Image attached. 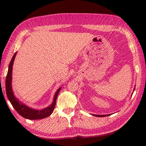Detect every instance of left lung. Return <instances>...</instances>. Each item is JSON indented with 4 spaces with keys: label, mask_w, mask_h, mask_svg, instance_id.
Returning a JSON list of instances; mask_svg holds the SVG:
<instances>
[{
    "label": "left lung",
    "mask_w": 146,
    "mask_h": 146,
    "mask_svg": "<svg viewBox=\"0 0 146 146\" xmlns=\"http://www.w3.org/2000/svg\"><path fill=\"white\" fill-rule=\"evenodd\" d=\"M135 88H134V89H133V92H134V91H135ZM133 95V94H132ZM92 115H93V116H95V117H106V116H109V115H111V114H108V115H95V114H91Z\"/></svg>",
    "instance_id": "obj_1"
}]
</instances>
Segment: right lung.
Segmentation results:
<instances>
[{
	"label": "right lung",
	"mask_w": 146,
	"mask_h": 146,
	"mask_svg": "<svg viewBox=\"0 0 146 146\" xmlns=\"http://www.w3.org/2000/svg\"><path fill=\"white\" fill-rule=\"evenodd\" d=\"M17 53V52L14 54L10 63L9 64L8 74H7L6 79V91L8 100L15 108V110L17 111V112L22 117L27 118V119L38 120L48 117L53 112L56 105V98H57L58 94L60 92L62 87L59 88L56 91L52 104L49 105L48 107L42 109V110H36V109L30 108L23 102L20 101L15 96L13 89H12V71H13V62Z\"/></svg>",
	"instance_id": "add662e5"
}]
</instances>
